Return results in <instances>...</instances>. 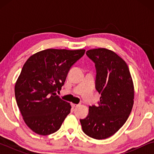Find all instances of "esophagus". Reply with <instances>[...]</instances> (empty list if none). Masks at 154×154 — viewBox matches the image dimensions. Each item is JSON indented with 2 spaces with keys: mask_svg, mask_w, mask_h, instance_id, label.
<instances>
[{
  "mask_svg": "<svg viewBox=\"0 0 154 154\" xmlns=\"http://www.w3.org/2000/svg\"><path fill=\"white\" fill-rule=\"evenodd\" d=\"M79 106V104H71V106L73 107V108H75V107H77Z\"/></svg>",
  "mask_w": 154,
  "mask_h": 154,
  "instance_id": "esophagus-1",
  "label": "esophagus"
}]
</instances>
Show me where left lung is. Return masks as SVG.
Segmentation results:
<instances>
[{
    "label": "left lung",
    "instance_id": "8db88e82",
    "mask_svg": "<svg viewBox=\"0 0 154 154\" xmlns=\"http://www.w3.org/2000/svg\"><path fill=\"white\" fill-rule=\"evenodd\" d=\"M86 54L95 64V88L101 94L97 106L81 119L84 133L95 140L114 134L123 126L134 104V85L127 64L106 48L89 50Z\"/></svg>",
    "mask_w": 154,
    "mask_h": 154
}]
</instances>
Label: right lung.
<instances>
[{"label":"right lung","mask_w":154,"mask_h":154,"mask_svg":"<svg viewBox=\"0 0 154 154\" xmlns=\"http://www.w3.org/2000/svg\"><path fill=\"white\" fill-rule=\"evenodd\" d=\"M83 49H47L31 55L14 86L17 104L26 125L40 135L60 129L71 111L69 103L57 95L71 66L83 56Z\"/></svg>","instance_id":"right-lung-1"}]
</instances>
